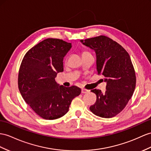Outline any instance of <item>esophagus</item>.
Masks as SVG:
<instances>
[{"instance_id": "obj_1", "label": "esophagus", "mask_w": 151, "mask_h": 151, "mask_svg": "<svg viewBox=\"0 0 151 151\" xmlns=\"http://www.w3.org/2000/svg\"><path fill=\"white\" fill-rule=\"evenodd\" d=\"M89 92V91L86 89V88H82V94H86L87 93V92Z\"/></svg>"}]
</instances>
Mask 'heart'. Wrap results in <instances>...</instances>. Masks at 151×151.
<instances>
[{
	"label": "heart",
	"mask_w": 151,
	"mask_h": 151,
	"mask_svg": "<svg viewBox=\"0 0 151 151\" xmlns=\"http://www.w3.org/2000/svg\"><path fill=\"white\" fill-rule=\"evenodd\" d=\"M86 52H86V51H84V52H83L82 53H86Z\"/></svg>",
	"instance_id": "obj_1"
}]
</instances>
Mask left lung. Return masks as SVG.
I'll return each instance as SVG.
<instances>
[{
	"label": "left lung",
	"mask_w": 151,
	"mask_h": 151,
	"mask_svg": "<svg viewBox=\"0 0 151 151\" xmlns=\"http://www.w3.org/2000/svg\"><path fill=\"white\" fill-rule=\"evenodd\" d=\"M96 53L98 74L104 76L106 91L92 89L96 101L90 106L94 115L111 118L124 109L136 86V75L129 53L117 42L105 36L80 40Z\"/></svg>",
	"instance_id": "left-lung-1"
}]
</instances>
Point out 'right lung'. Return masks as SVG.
<instances>
[{
    "label": "right lung",
    "mask_w": 151,
    "mask_h": 151,
    "mask_svg": "<svg viewBox=\"0 0 151 151\" xmlns=\"http://www.w3.org/2000/svg\"><path fill=\"white\" fill-rule=\"evenodd\" d=\"M71 44L63 40L48 38L30 49L23 58L18 85L22 98L41 117L53 120L69 110L72 100L81 93L73 86H59L55 80L63 71V59Z\"/></svg>",
    "instance_id": "right-lung-1"
}]
</instances>
